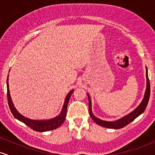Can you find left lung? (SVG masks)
I'll use <instances>...</instances> for the list:
<instances>
[{
  "label": "left lung",
  "mask_w": 155,
  "mask_h": 155,
  "mask_svg": "<svg viewBox=\"0 0 155 155\" xmlns=\"http://www.w3.org/2000/svg\"><path fill=\"white\" fill-rule=\"evenodd\" d=\"M149 96H150V83H149V80L148 77V74H147V90H146L144 97H143V101L140 103L139 106L137 107L136 109L130 114H127V116L122 117L120 120L115 121V122H106V121H103L99 120V119L96 118V117L92 114V110H91V100H90V96L88 95L89 98V112L92 120L95 122L96 123L99 125L102 126V127H107V128H112V129H120L124 127V126L127 125L129 123H130L132 121H133L136 117H138L140 114H141L143 111H145L146 108H147V104H148Z\"/></svg>",
  "instance_id": "8db88e82"
}]
</instances>
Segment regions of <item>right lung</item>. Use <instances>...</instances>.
Returning <instances> with one entry per match:
<instances>
[{
  "mask_svg": "<svg viewBox=\"0 0 155 155\" xmlns=\"http://www.w3.org/2000/svg\"><path fill=\"white\" fill-rule=\"evenodd\" d=\"M8 77H7V98H8V106H9L11 111H12V114L14 115V117H15V118H17V120H19V121H21V122H22L23 123H25L26 125H28V127H31V128L33 129V130L37 131V132H45V131L52 130L58 128V127H60V126L63 123L64 121H65V117H66L68 104L69 99H70L71 95V94L73 93V92H74V90H71V91L69 92V93L68 94L67 97H65L63 109H62L61 113L60 114L59 116L55 117L54 119H51L50 120H44V121L32 120L22 116L20 114L17 112V110H16V108L14 107V104L13 103H12V99H11V96L9 93Z\"/></svg>",
  "mask_w": 155,
  "mask_h": 155,
  "instance_id": "1",
  "label": "right lung"
}]
</instances>
